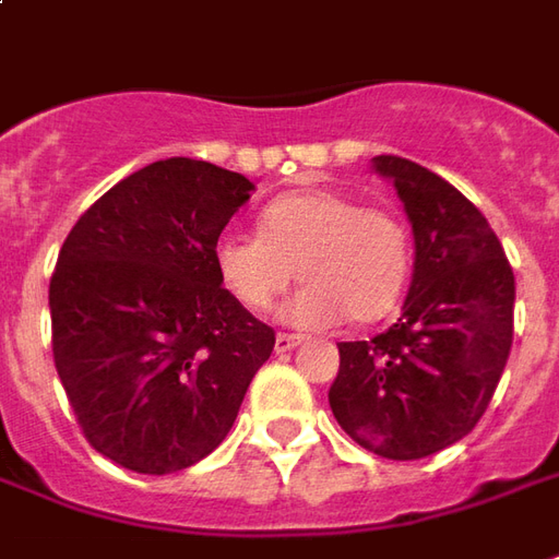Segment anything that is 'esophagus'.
Listing matches in <instances>:
<instances>
[{"mask_svg": "<svg viewBox=\"0 0 559 559\" xmlns=\"http://www.w3.org/2000/svg\"><path fill=\"white\" fill-rule=\"evenodd\" d=\"M296 345H302V335H293V333L275 335V350H278V354H287V350H293Z\"/></svg>", "mask_w": 559, "mask_h": 559, "instance_id": "34e87169", "label": "esophagus"}]
</instances>
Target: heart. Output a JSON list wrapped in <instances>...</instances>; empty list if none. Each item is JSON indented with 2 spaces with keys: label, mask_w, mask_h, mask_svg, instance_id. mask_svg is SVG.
<instances>
[{
  "label": "heart",
  "mask_w": 559,
  "mask_h": 559,
  "mask_svg": "<svg viewBox=\"0 0 559 559\" xmlns=\"http://www.w3.org/2000/svg\"><path fill=\"white\" fill-rule=\"evenodd\" d=\"M260 236L224 233L214 272L251 311H266L290 281H306L281 306L296 330H326L345 318L374 323L400 306L412 272V233L400 214L338 190H299L269 202Z\"/></svg>",
  "instance_id": "b5f03b06"
}]
</instances>
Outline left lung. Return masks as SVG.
<instances>
[{
	"label": "left lung",
	"mask_w": 559,
	"mask_h": 559,
	"mask_svg": "<svg viewBox=\"0 0 559 559\" xmlns=\"http://www.w3.org/2000/svg\"><path fill=\"white\" fill-rule=\"evenodd\" d=\"M415 233L402 318L372 342H342L330 408L388 460H420L469 436L493 400L514 333V272L469 199L412 159L374 157Z\"/></svg>",
	"instance_id": "obj_1"
}]
</instances>
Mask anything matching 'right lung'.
I'll use <instances>...</instances> for the list:
<instances>
[{
    "label": "right lung",
    "mask_w": 559,
    "mask_h": 559,
    "mask_svg": "<svg viewBox=\"0 0 559 559\" xmlns=\"http://www.w3.org/2000/svg\"><path fill=\"white\" fill-rule=\"evenodd\" d=\"M253 185L171 157L99 197L50 278L53 362L87 442L166 475L224 442L275 330L221 287L214 241Z\"/></svg>",
    "instance_id": "obj_1"
}]
</instances>
